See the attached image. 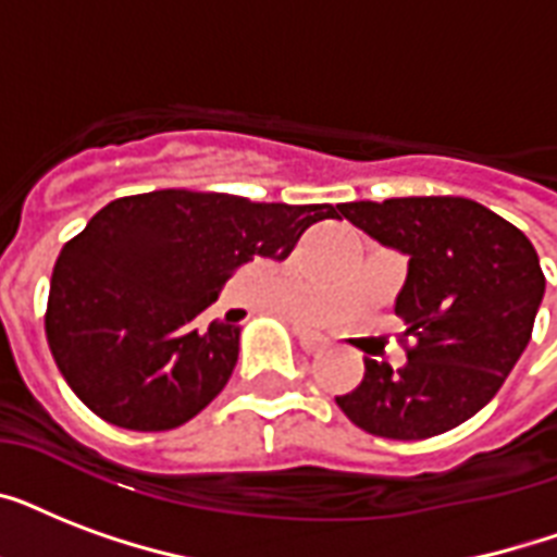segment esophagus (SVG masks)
<instances>
[{"label":"esophagus","instance_id":"obj_1","mask_svg":"<svg viewBox=\"0 0 557 557\" xmlns=\"http://www.w3.org/2000/svg\"><path fill=\"white\" fill-rule=\"evenodd\" d=\"M297 338H300V347L306 349V352H321L330 341L323 338V335H318V332H309V330H297Z\"/></svg>","mask_w":557,"mask_h":557}]
</instances>
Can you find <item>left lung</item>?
Here are the masks:
<instances>
[{"label": "left lung", "mask_w": 557, "mask_h": 557, "mask_svg": "<svg viewBox=\"0 0 557 557\" xmlns=\"http://www.w3.org/2000/svg\"><path fill=\"white\" fill-rule=\"evenodd\" d=\"M338 210L407 253L396 314L407 364L364 358V379L335 396L352 424L384 440H428L483 410L523 356L544 271L523 231L462 196L347 201Z\"/></svg>", "instance_id": "obj_1"}]
</instances>
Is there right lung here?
Returning a JSON list of instances; mask_svg holds the SVG:
<instances>
[{
	"label": "right lung",
	"instance_id": "1",
	"mask_svg": "<svg viewBox=\"0 0 557 557\" xmlns=\"http://www.w3.org/2000/svg\"><path fill=\"white\" fill-rule=\"evenodd\" d=\"M332 205L152 190L109 201L63 245L46 338L74 396L126 431H173L231 379L239 326L201 321L253 257L286 260Z\"/></svg>",
	"mask_w": 557,
	"mask_h": 557
}]
</instances>
